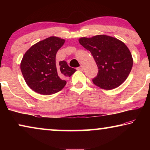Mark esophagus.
<instances>
[{
  "instance_id": "obj_1",
  "label": "esophagus",
  "mask_w": 150,
  "mask_h": 150,
  "mask_svg": "<svg viewBox=\"0 0 150 150\" xmlns=\"http://www.w3.org/2000/svg\"><path fill=\"white\" fill-rule=\"evenodd\" d=\"M77 70L83 71V65H81V66H80V67H77Z\"/></svg>"
}]
</instances>
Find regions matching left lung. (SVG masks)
Instances as JSON below:
<instances>
[{
    "mask_svg": "<svg viewBox=\"0 0 150 150\" xmlns=\"http://www.w3.org/2000/svg\"><path fill=\"white\" fill-rule=\"evenodd\" d=\"M79 43L91 52L98 70L93 83L101 89L110 90L126 81L132 69L133 59L128 47L112 37L98 35L81 38Z\"/></svg>",
    "mask_w": 150,
    "mask_h": 150,
    "instance_id": "1",
    "label": "left lung"
}]
</instances>
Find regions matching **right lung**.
Instances as JSON below:
<instances>
[{
	"mask_svg": "<svg viewBox=\"0 0 150 150\" xmlns=\"http://www.w3.org/2000/svg\"><path fill=\"white\" fill-rule=\"evenodd\" d=\"M64 43L63 39L50 37L32 46L23 56L20 63L22 75L36 93L51 95L60 91L66 85L65 79L76 71L66 61L56 63L57 51Z\"/></svg>",
	"mask_w": 150,
	"mask_h": 150,
	"instance_id": "right-lung-1",
	"label": "right lung"
}]
</instances>
